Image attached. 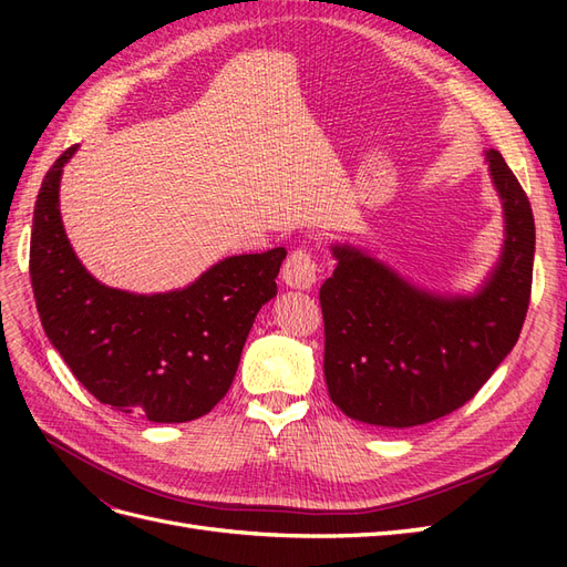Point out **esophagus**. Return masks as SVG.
Masks as SVG:
<instances>
[{
	"label": "esophagus",
	"instance_id": "34e87169",
	"mask_svg": "<svg viewBox=\"0 0 567 567\" xmlns=\"http://www.w3.org/2000/svg\"><path fill=\"white\" fill-rule=\"evenodd\" d=\"M317 260L310 250L298 248L288 255V260L284 262L281 277L290 288H300L307 290L312 288L317 281Z\"/></svg>",
	"mask_w": 567,
	"mask_h": 567
}]
</instances>
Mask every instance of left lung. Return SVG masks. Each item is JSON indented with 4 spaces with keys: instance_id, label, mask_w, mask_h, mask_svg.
Wrapping results in <instances>:
<instances>
[{
    "instance_id": "obj_1",
    "label": "left lung",
    "mask_w": 567,
    "mask_h": 567,
    "mask_svg": "<svg viewBox=\"0 0 567 567\" xmlns=\"http://www.w3.org/2000/svg\"><path fill=\"white\" fill-rule=\"evenodd\" d=\"M504 208V248L471 296H442L352 246L319 300L323 375L342 414L381 427H411L452 414L487 383L518 342L532 290L535 217L499 151H487Z\"/></svg>"
}]
</instances>
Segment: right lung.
Here are the masks:
<instances>
[{
	"label": "right lung",
	"instance_id": "right-lung-1",
	"mask_svg": "<svg viewBox=\"0 0 567 567\" xmlns=\"http://www.w3.org/2000/svg\"><path fill=\"white\" fill-rule=\"evenodd\" d=\"M51 165L32 215L30 281L51 346L101 404L153 423L194 421L225 398L250 326L277 296L284 248L231 255L179 290L140 296L96 281L68 241Z\"/></svg>",
	"mask_w": 567,
	"mask_h": 567
}]
</instances>
